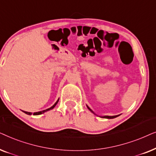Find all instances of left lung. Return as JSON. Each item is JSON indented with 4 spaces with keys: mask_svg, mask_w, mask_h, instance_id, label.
<instances>
[{
    "mask_svg": "<svg viewBox=\"0 0 156 156\" xmlns=\"http://www.w3.org/2000/svg\"><path fill=\"white\" fill-rule=\"evenodd\" d=\"M87 108H88L90 110L91 112L93 113V114H94V112H92V110H91L90 108L88 107V106H87ZM117 116H101V118H104V119H114V118H116V117H117Z\"/></svg>",
    "mask_w": 156,
    "mask_h": 156,
    "instance_id": "obj_1",
    "label": "left lung"
}]
</instances>
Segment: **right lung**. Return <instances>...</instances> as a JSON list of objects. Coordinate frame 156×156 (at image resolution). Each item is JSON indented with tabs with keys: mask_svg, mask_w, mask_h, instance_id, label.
Wrapping results in <instances>:
<instances>
[{
	"mask_svg": "<svg viewBox=\"0 0 156 156\" xmlns=\"http://www.w3.org/2000/svg\"><path fill=\"white\" fill-rule=\"evenodd\" d=\"M58 101H59V99L57 100V101H56V103H55L54 105H53L52 106H51L50 108H48V109H45V110H43V111H41V112H35V113H34L33 114V115H40V114H43V113H44V112H48V111H49V110H50V109H52L53 108L55 107V106H56V104L58 103ZM23 112L24 113H25V114H28V115H31L32 114V113L31 112H24V111H23Z\"/></svg>",
	"mask_w": 156,
	"mask_h": 156,
	"instance_id": "obj_1",
	"label": "right lung"
}]
</instances>
